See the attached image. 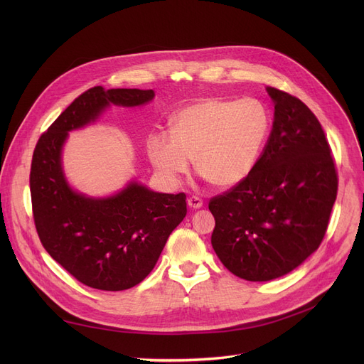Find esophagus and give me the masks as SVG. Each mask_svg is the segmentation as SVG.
Here are the masks:
<instances>
[{"label":"esophagus","mask_w":364,"mask_h":364,"mask_svg":"<svg viewBox=\"0 0 364 364\" xmlns=\"http://www.w3.org/2000/svg\"><path fill=\"white\" fill-rule=\"evenodd\" d=\"M187 203H188V206H190V208L199 209V208H202L203 200H202L200 198H198V196H190V198L187 199Z\"/></svg>","instance_id":"1"}]
</instances>
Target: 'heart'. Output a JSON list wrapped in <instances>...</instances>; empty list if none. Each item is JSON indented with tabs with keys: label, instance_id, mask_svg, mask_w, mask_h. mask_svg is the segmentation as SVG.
Segmentation results:
<instances>
[{
	"label": "heart",
	"instance_id": "heart-1",
	"mask_svg": "<svg viewBox=\"0 0 364 364\" xmlns=\"http://www.w3.org/2000/svg\"><path fill=\"white\" fill-rule=\"evenodd\" d=\"M270 127L269 110L255 99H205L171 119V134H151L147 155L171 183L188 174L195 159L202 177L230 188L254 171Z\"/></svg>",
	"mask_w": 364,
	"mask_h": 364
}]
</instances>
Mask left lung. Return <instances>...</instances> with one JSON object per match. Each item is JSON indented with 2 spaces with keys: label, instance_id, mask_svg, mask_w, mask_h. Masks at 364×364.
Wrapping results in <instances>:
<instances>
[{
  "label": "left lung",
  "instance_id": "obj_1",
  "mask_svg": "<svg viewBox=\"0 0 364 364\" xmlns=\"http://www.w3.org/2000/svg\"><path fill=\"white\" fill-rule=\"evenodd\" d=\"M273 129L254 171L209 200L211 243L235 276L267 282L288 274L320 246L338 193L331 146L299 99L269 87Z\"/></svg>",
  "mask_w": 364,
  "mask_h": 364
}]
</instances>
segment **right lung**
Segmentation results:
<instances>
[{
    "label": "right lung",
    "instance_id": "obj_1",
    "mask_svg": "<svg viewBox=\"0 0 364 364\" xmlns=\"http://www.w3.org/2000/svg\"><path fill=\"white\" fill-rule=\"evenodd\" d=\"M153 97V90L92 87L62 112L33 150L29 184L36 233L54 261L94 289L124 291L146 279L187 214L186 195L156 193L132 181L110 198H87L65 178L62 147L69 131L97 119L110 103L131 107Z\"/></svg>",
    "mask_w": 364,
    "mask_h": 364
}]
</instances>
